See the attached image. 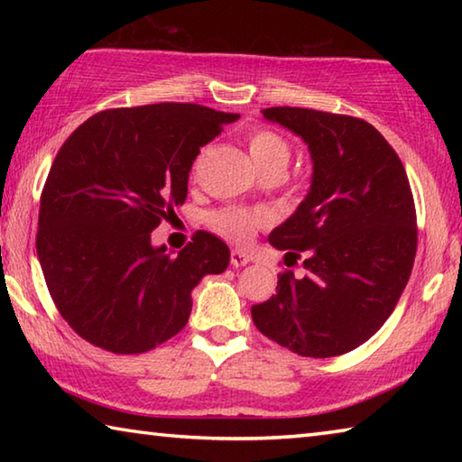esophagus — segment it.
I'll list each match as a JSON object with an SVG mask.
<instances>
[{"instance_id":"34e87169","label":"esophagus","mask_w":462,"mask_h":462,"mask_svg":"<svg viewBox=\"0 0 462 462\" xmlns=\"http://www.w3.org/2000/svg\"><path fill=\"white\" fill-rule=\"evenodd\" d=\"M230 263L232 267H246V264L250 263V256L246 253H242V250H232L230 253Z\"/></svg>"}]
</instances>
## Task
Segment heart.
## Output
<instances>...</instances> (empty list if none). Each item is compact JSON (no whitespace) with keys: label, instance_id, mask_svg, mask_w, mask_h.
Instances as JSON below:
<instances>
[{"label":"heart","instance_id":"1","mask_svg":"<svg viewBox=\"0 0 462 462\" xmlns=\"http://www.w3.org/2000/svg\"><path fill=\"white\" fill-rule=\"evenodd\" d=\"M248 151L254 167L259 169L261 173L267 169H279L285 173L289 159H291V146L287 144V140L283 136H279L277 132L267 128L250 132ZM263 224V214L248 212V209L240 208L220 209V212L214 214L212 217L214 230L220 234V236L236 242V245H245V242H248Z\"/></svg>","mask_w":462,"mask_h":462}]
</instances>
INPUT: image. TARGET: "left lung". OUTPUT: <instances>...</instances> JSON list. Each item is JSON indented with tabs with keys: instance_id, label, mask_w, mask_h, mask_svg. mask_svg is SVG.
Segmentation results:
<instances>
[{
	"instance_id": "1",
	"label": "left lung",
	"mask_w": 462,
	"mask_h": 462,
	"mask_svg": "<svg viewBox=\"0 0 462 462\" xmlns=\"http://www.w3.org/2000/svg\"><path fill=\"white\" fill-rule=\"evenodd\" d=\"M263 116L308 144L311 185L269 242L306 275L279 273L277 293L253 306L267 338L301 356L328 358L361 346L400 301L416 259L411 187L379 130L353 116L267 107Z\"/></svg>"
}]
</instances>
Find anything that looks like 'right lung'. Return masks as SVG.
<instances>
[{
    "mask_svg": "<svg viewBox=\"0 0 462 462\" xmlns=\"http://www.w3.org/2000/svg\"><path fill=\"white\" fill-rule=\"evenodd\" d=\"M238 114L198 104L106 109L65 140L46 177L36 253L54 306L73 330L116 355L181 332L191 291L224 273L230 250L195 232L177 256L152 230L187 198L199 148Z\"/></svg>",
    "mask_w": 462,
    "mask_h": 462,
    "instance_id": "1",
    "label": "right lung"
}]
</instances>
